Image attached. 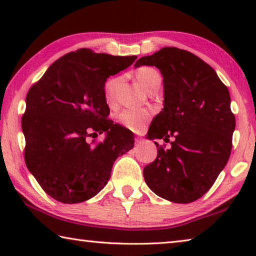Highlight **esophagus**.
I'll return each mask as SVG.
<instances>
[{
    "mask_svg": "<svg viewBox=\"0 0 256 256\" xmlns=\"http://www.w3.org/2000/svg\"><path fill=\"white\" fill-rule=\"evenodd\" d=\"M136 144L138 146V144H144V138H136Z\"/></svg>",
    "mask_w": 256,
    "mask_h": 256,
    "instance_id": "obj_1",
    "label": "esophagus"
}]
</instances>
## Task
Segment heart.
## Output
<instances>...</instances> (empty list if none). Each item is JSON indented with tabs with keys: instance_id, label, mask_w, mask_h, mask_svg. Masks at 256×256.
Here are the masks:
<instances>
[{
	"instance_id": "b5f03b06",
	"label": "heart",
	"mask_w": 256,
	"mask_h": 256,
	"mask_svg": "<svg viewBox=\"0 0 256 256\" xmlns=\"http://www.w3.org/2000/svg\"><path fill=\"white\" fill-rule=\"evenodd\" d=\"M159 76L158 72L154 68H141L140 70L136 72V80L142 88L146 89V84H149L150 80L154 76ZM120 82L118 78H110L106 81L105 86H104V94H105V99L107 104L112 105L115 100V90ZM118 122L123 125L131 131L138 132L146 126L148 120L151 118V112L146 108H125V110H120L118 114Z\"/></svg>"
}]
</instances>
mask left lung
I'll return each mask as SVG.
<instances>
[{
	"mask_svg": "<svg viewBox=\"0 0 256 256\" xmlns=\"http://www.w3.org/2000/svg\"><path fill=\"white\" fill-rule=\"evenodd\" d=\"M156 66L164 78V108L151 122L146 138L157 142V158L146 164V185L158 196L190 203L210 190L232 151L235 116L230 94L216 71L188 50L164 47L142 56L134 68Z\"/></svg>",
	"mask_w": 256,
	"mask_h": 256,
	"instance_id": "obj_1",
	"label": "left lung"
}]
</instances>
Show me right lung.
I'll list each match as a JSON object with an SVG mask.
<instances>
[{"mask_svg":"<svg viewBox=\"0 0 256 256\" xmlns=\"http://www.w3.org/2000/svg\"><path fill=\"white\" fill-rule=\"evenodd\" d=\"M136 60L81 48L55 60L29 89L21 120L24 162L56 201L94 198L110 178L115 160L134 146L133 133L107 120L104 86ZM92 132H105L104 141L89 142Z\"/></svg>","mask_w":256,"mask_h":256,"instance_id":"1","label":"right lung"}]
</instances>
